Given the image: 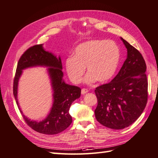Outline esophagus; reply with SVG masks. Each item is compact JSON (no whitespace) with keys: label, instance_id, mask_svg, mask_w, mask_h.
<instances>
[{"label":"esophagus","instance_id":"1","mask_svg":"<svg viewBox=\"0 0 158 158\" xmlns=\"http://www.w3.org/2000/svg\"><path fill=\"white\" fill-rule=\"evenodd\" d=\"M87 92H88V90H87V89H81V94H82V95L85 94L87 93Z\"/></svg>","mask_w":158,"mask_h":158}]
</instances>
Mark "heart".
I'll list each match as a JSON object with an SVG mask.
<instances>
[{"mask_svg":"<svg viewBox=\"0 0 158 158\" xmlns=\"http://www.w3.org/2000/svg\"><path fill=\"white\" fill-rule=\"evenodd\" d=\"M121 52L118 44L112 40H91L80 44L73 56L65 60V68L71 81L79 83L87 68L85 82L91 84L98 81L105 83L116 73L120 61Z\"/></svg>","mask_w":158,"mask_h":158,"instance_id":"1","label":"heart"}]
</instances>
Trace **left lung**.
Instances as JSON below:
<instances>
[{
    "label": "left lung",
    "instance_id": "8db88e82",
    "mask_svg": "<svg viewBox=\"0 0 158 158\" xmlns=\"http://www.w3.org/2000/svg\"><path fill=\"white\" fill-rule=\"evenodd\" d=\"M127 49V57L110 82L96 87L97 120L112 129H123L141 116L148 102L146 64L139 51L120 38Z\"/></svg>",
    "mask_w": 158,
    "mask_h": 158
}]
</instances>
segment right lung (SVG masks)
<instances>
[{
    "label": "right lung",
    "instance_id": "right-lung-1",
    "mask_svg": "<svg viewBox=\"0 0 158 158\" xmlns=\"http://www.w3.org/2000/svg\"><path fill=\"white\" fill-rule=\"evenodd\" d=\"M35 66L48 67L53 91V104L47 118L38 122L25 117L19 108L17 99L18 84L23 70ZM61 58L52 52L44 50L43 44L35 45L29 48L21 56L17 63L13 83V94L18 108L23 118L32 129L45 135H56L67 129L72 123L69 108L77 99L81 96L80 87L66 83L63 79Z\"/></svg>",
    "mask_w": 158,
    "mask_h": 158
}]
</instances>
